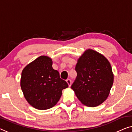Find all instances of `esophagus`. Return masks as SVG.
<instances>
[{
	"label": "esophagus",
	"mask_w": 132,
	"mask_h": 132,
	"mask_svg": "<svg viewBox=\"0 0 132 132\" xmlns=\"http://www.w3.org/2000/svg\"><path fill=\"white\" fill-rule=\"evenodd\" d=\"M66 81H67V83H68V86L70 87L71 86V80L70 79H67V80H66Z\"/></svg>",
	"instance_id": "obj_1"
}]
</instances>
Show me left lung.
I'll use <instances>...</instances> for the list:
<instances>
[{
  "instance_id": "obj_1",
  "label": "left lung",
  "mask_w": 132,
  "mask_h": 132,
  "mask_svg": "<svg viewBox=\"0 0 132 132\" xmlns=\"http://www.w3.org/2000/svg\"><path fill=\"white\" fill-rule=\"evenodd\" d=\"M77 77L71 89L82 104L90 107L101 105L108 98L114 82L108 60L92 49L85 51L77 60Z\"/></svg>"
}]
</instances>
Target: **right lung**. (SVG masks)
Wrapping results in <instances>:
<instances>
[{"label": "right lung", "instance_id": "1", "mask_svg": "<svg viewBox=\"0 0 132 132\" xmlns=\"http://www.w3.org/2000/svg\"><path fill=\"white\" fill-rule=\"evenodd\" d=\"M21 87L29 104L39 110L52 108L62 95L68 83L52 68V60L40 56L28 64L21 73Z\"/></svg>", "mask_w": 132, "mask_h": 132}]
</instances>
